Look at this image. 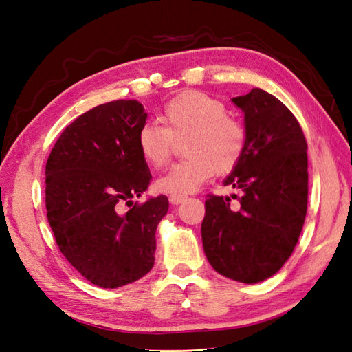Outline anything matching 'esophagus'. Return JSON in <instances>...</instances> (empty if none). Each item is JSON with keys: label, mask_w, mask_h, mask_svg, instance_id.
<instances>
[{"label": "esophagus", "mask_w": 352, "mask_h": 352, "mask_svg": "<svg viewBox=\"0 0 352 352\" xmlns=\"http://www.w3.org/2000/svg\"><path fill=\"white\" fill-rule=\"evenodd\" d=\"M168 200H170L171 205H179V203H182V201L186 200V196H185V194H170Z\"/></svg>", "instance_id": "1"}]
</instances>
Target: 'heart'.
<instances>
[{
  "mask_svg": "<svg viewBox=\"0 0 352 352\" xmlns=\"http://www.w3.org/2000/svg\"><path fill=\"white\" fill-rule=\"evenodd\" d=\"M164 123H144L137 134L142 158L155 168L167 166L176 140H185L188 158L164 175L158 186L171 194L197 191L215 173L228 175L241 162L247 131L241 120L228 114L221 100L201 91H184L164 107Z\"/></svg>",
  "mask_w": 352,
  "mask_h": 352,
  "instance_id": "b5f03b06",
  "label": "heart"
}]
</instances>
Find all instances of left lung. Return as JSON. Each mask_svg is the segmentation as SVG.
<instances>
[{
    "label": "left lung",
    "instance_id": "8db88e82",
    "mask_svg": "<svg viewBox=\"0 0 352 352\" xmlns=\"http://www.w3.org/2000/svg\"><path fill=\"white\" fill-rule=\"evenodd\" d=\"M244 111L247 146L224 185L230 197L208 194L203 248L221 276L241 283L271 277L292 254L307 212V142L298 120L262 89L233 98Z\"/></svg>",
    "mask_w": 352,
    "mask_h": 352
}]
</instances>
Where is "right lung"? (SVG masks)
Returning <instances> with one entry per match:
<instances>
[{
    "instance_id": "right-lung-1",
    "label": "right lung",
    "mask_w": 352,
    "mask_h": 352,
    "mask_svg": "<svg viewBox=\"0 0 352 352\" xmlns=\"http://www.w3.org/2000/svg\"><path fill=\"white\" fill-rule=\"evenodd\" d=\"M146 119L137 100L98 105L69 124L46 162L54 238L67 262L100 287L135 282L155 262V232L168 199L132 201L152 177L137 146Z\"/></svg>"
}]
</instances>
